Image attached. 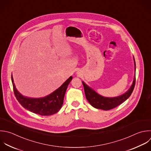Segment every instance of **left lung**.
Returning a JSON list of instances; mask_svg holds the SVG:
<instances>
[{"instance_id":"1","label":"left lung","mask_w":151,"mask_h":151,"mask_svg":"<svg viewBox=\"0 0 151 151\" xmlns=\"http://www.w3.org/2000/svg\"><path fill=\"white\" fill-rule=\"evenodd\" d=\"M134 66H135L134 67L136 70V64H135L134 58ZM135 82H136V77L134 76V80L133 81L132 86L127 90V92H126L124 94L120 96L110 98V97H103L99 95L94 90L89 87L83 81H82L84 86L85 95L88 101L90 103V104L93 107L96 109H102L104 110H109L113 108H115L119 105L121 104L122 103H123L125 100H126L130 97V96L131 95L133 91V89L135 86Z\"/></svg>"}]
</instances>
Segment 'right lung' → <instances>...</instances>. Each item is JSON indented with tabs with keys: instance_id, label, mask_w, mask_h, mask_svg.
Segmentation results:
<instances>
[{
	"instance_id": "1",
	"label": "right lung",
	"mask_w": 151,
	"mask_h": 151,
	"mask_svg": "<svg viewBox=\"0 0 151 151\" xmlns=\"http://www.w3.org/2000/svg\"><path fill=\"white\" fill-rule=\"evenodd\" d=\"M11 78L15 96L22 107L41 116H50L56 113L61 108L66 90L73 77L71 76L61 87L50 95L38 99L29 98L22 96L17 90L12 76Z\"/></svg>"
}]
</instances>
